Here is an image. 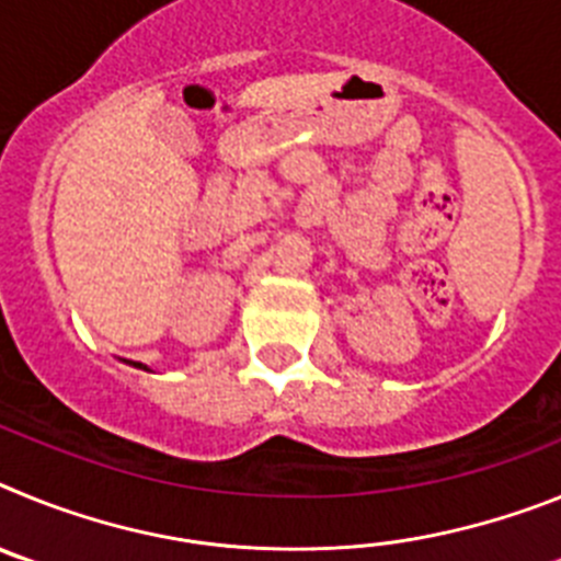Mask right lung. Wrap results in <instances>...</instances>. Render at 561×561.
<instances>
[{
	"mask_svg": "<svg viewBox=\"0 0 561 561\" xmlns=\"http://www.w3.org/2000/svg\"><path fill=\"white\" fill-rule=\"evenodd\" d=\"M140 368H142V365H140Z\"/></svg>",
	"mask_w": 561,
	"mask_h": 561,
	"instance_id": "obj_1",
	"label": "right lung"
}]
</instances>
